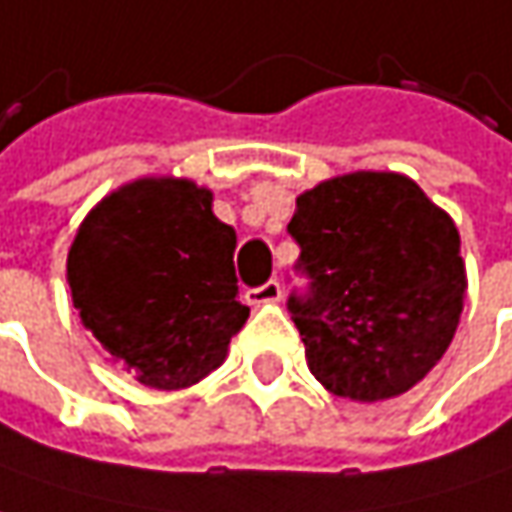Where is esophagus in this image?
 <instances>
[{"label": "esophagus", "mask_w": 512, "mask_h": 512, "mask_svg": "<svg viewBox=\"0 0 512 512\" xmlns=\"http://www.w3.org/2000/svg\"><path fill=\"white\" fill-rule=\"evenodd\" d=\"M280 283L278 280H269V283H263V286H257V289H246V303H252V306H260V303H278L280 300Z\"/></svg>", "instance_id": "esophagus-1"}]
</instances>
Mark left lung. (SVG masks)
Masks as SVG:
<instances>
[{
  "instance_id": "1",
  "label": "left lung",
  "mask_w": 512,
  "mask_h": 512,
  "mask_svg": "<svg viewBox=\"0 0 512 512\" xmlns=\"http://www.w3.org/2000/svg\"><path fill=\"white\" fill-rule=\"evenodd\" d=\"M289 234L312 295L289 298L309 372L375 404L441 361L467 298L453 217L395 171H349L295 200Z\"/></svg>"
}]
</instances>
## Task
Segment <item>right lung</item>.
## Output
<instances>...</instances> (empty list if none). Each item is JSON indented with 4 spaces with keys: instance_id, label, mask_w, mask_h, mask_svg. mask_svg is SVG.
I'll return each mask as SVG.
<instances>
[{
    "instance_id": "right-lung-1",
    "label": "right lung",
    "mask_w": 512,
    "mask_h": 512,
    "mask_svg": "<svg viewBox=\"0 0 512 512\" xmlns=\"http://www.w3.org/2000/svg\"><path fill=\"white\" fill-rule=\"evenodd\" d=\"M189 177L131 180L85 214L68 249L79 321L151 389H186L226 361L237 300L232 226Z\"/></svg>"
}]
</instances>
